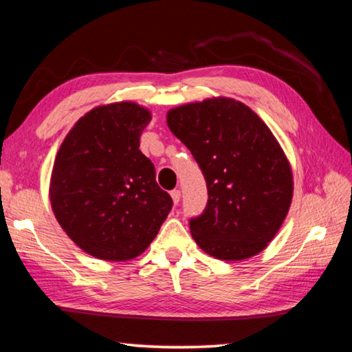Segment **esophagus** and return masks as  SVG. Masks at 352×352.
<instances>
[{
  "label": "esophagus",
  "mask_w": 352,
  "mask_h": 352,
  "mask_svg": "<svg viewBox=\"0 0 352 352\" xmlns=\"http://www.w3.org/2000/svg\"><path fill=\"white\" fill-rule=\"evenodd\" d=\"M170 197H172V201H174V204H178V203H180V197H182V194H180V190H178V189L170 190Z\"/></svg>",
  "instance_id": "34e87169"
}]
</instances>
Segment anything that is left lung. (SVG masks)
I'll return each mask as SVG.
<instances>
[{
    "label": "left lung",
    "mask_w": 352,
    "mask_h": 352,
    "mask_svg": "<svg viewBox=\"0 0 352 352\" xmlns=\"http://www.w3.org/2000/svg\"><path fill=\"white\" fill-rule=\"evenodd\" d=\"M168 126L206 180V208L189 220L197 245L228 261L263 251L292 200L291 166L270 127L248 106L223 97L170 109Z\"/></svg>",
    "instance_id": "obj_1"
}]
</instances>
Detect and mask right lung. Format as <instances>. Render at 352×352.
<instances>
[{
    "instance_id": "right-lung-1",
    "label": "right lung",
    "mask_w": 352,
    "mask_h": 352,
    "mask_svg": "<svg viewBox=\"0 0 352 352\" xmlns=\"http://www.w3.org/2000/svg\"><path fill=\"white\" fill-rule=\"evenodd\" d=\"M151 112L129 101L98 106L76 121L56 154L50 204L89 255L124 261L146 251L172 209L140 151Z\"/></svg>"
}]
</instances>
